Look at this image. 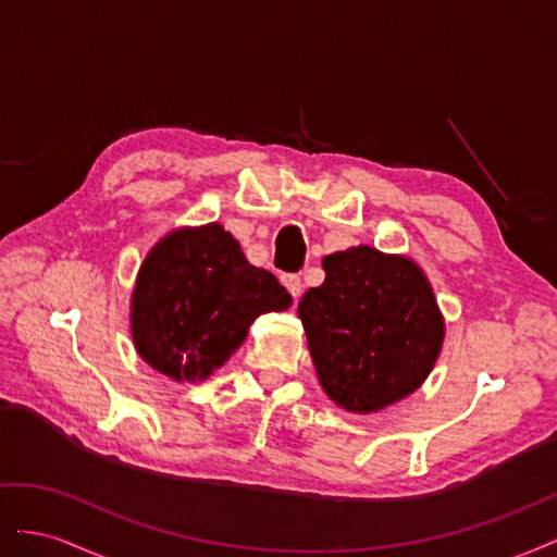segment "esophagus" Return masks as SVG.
<instances>
[{"label":"esophagus","instance_id":"esophagus-1","mask_svg":"<svg viewBox=\"0 0 557 557\" xmlns=\"http://www.w3.org/2000/svg\"><path fill=\"white\" fill-rule=\"evenodd\" d=\"M282 284L289 289V294H292L294 298H298L300 292H304V282H300L298 275H282Z\"/></svg>","mask_w":557,"mask_h":557}]
</instances>
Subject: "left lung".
<instances>
[{
  "label": "left lung",
  "mask_w": 557,
  "mask_h": 557,
  "mask_svg": "<svg viewBox=\"0 0 557 557\" xmlns=\"http://www.w3.org/2000/svg\"><path fill=\"white\" fill-rule=\"evenodd\" d=\"M322 265L326 277L300 298L298 317L326 396L361 416L406 399L434 369L446 331L422 268L369 245Z\"/></svg>",
  "instance_id": "8db88e82"
}]
</instances>
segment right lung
<instances>
[{
	"label": "right lung",
	"mask_w": 557,
	"mask_h": 557,
	"mask_svg": "<svg viewBox=\"0 0 557 557\" xmlns=\"http://www.w3.org/2000/svg\"><path fill=\"white\" fill-rule=\"evenodd\" d=\"M289 292L251 265L219 224L168 233L141 263L131 329L139 357L177 383L212 375L263 312L287 310Z\"/></svg>",
	"instance_id": "right-lung-1"
}]
</instances>
